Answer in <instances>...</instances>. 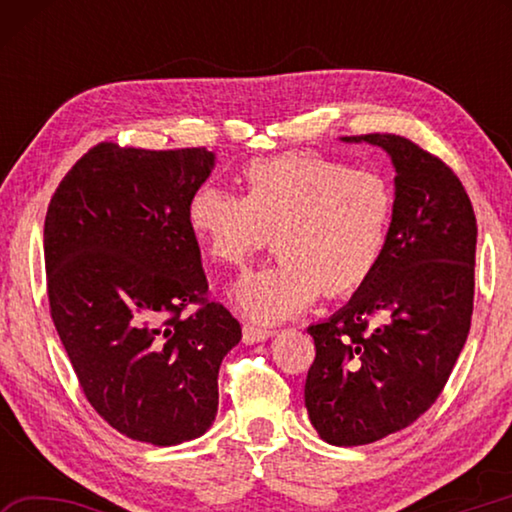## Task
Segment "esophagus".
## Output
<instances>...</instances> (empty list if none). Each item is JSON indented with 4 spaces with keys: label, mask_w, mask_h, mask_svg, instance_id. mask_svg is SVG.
I'll list each match as a JSON object with an SVG mask.
<instances>
[{
    "label": "esophagus",
    "mask_w": 512,
    "mask_h": 512,
    "mask_svg": "<svg viewBox=\"0 0 512 512\" xmlns=\"http://www.w3.org/2000/svg\"><path fill=\"white\" fill-rule=\"evenodd\" d=\"M275 334V329H266V327H255V325H244L241 329V336H244V343H259V341H266L271 339Z\"/></svg>",
    "instance_id": "34e87169"
}]
</instances>
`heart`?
I'll return each instance as SVG.
<instances>
[{
  "label": "heart",
  "mask_w": 512,
  "mask_h": 512,
  "mask_svg": "<svg viewBox=\"0 0 512 512\" xmlns=\"http://www.w3.org/2000/svg\"><path fill=\"white\" fill-rule=\"evenodd\" d=\"M241 180L244 196L214 185L196 189L187 216L207 253L235 268L275 232L277 262L232 291L250 320L289 318L320 291L343 296L377 268L395 219V189L384 173L291 151L246 164Z\"/></svg>",
  "instance_id": "heart-1"
}]
</instances>
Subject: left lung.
<instances>
[{"label":"left lung","instance_id":"left-lung-1","mask_svg":"<svg viewBox=\"0 0 512 512\" xmlns=\"http://www.w3.org/2000/svg\"><path fill=\"white\" fill-rule=\"evenodd\" d=\"M395 164L384 255L354 298L311 325L305 406L320 438L368 445L413 424L443 393L474 309L476 216L456 173L404 135L370 133Z\"/></svg>","mask_w":512,"mask_h":512}]
</instances>
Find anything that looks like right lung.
I'll return each mask as SVG.
<instances>
[{"label":"right lung","instance_id":"add662e5","mask_svg":"<svg viewBox=\"0 0 512 512\" xmlns=\"http://www.w3.org/2000/svg\"><path fill=\"white\" fill-rule=\"evenodd\" d=\"M214 155L101 142L67 171L45 219L51 320L85 400L126 438L201 436L239 320L210 298L187 207ZM189 304L197 309L185 315Z\"/></svg>","mask_w":512,"mask_h":512}]
</instances>
